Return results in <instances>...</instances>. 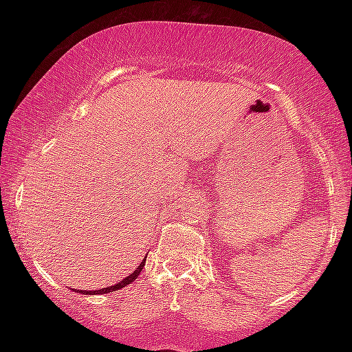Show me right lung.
<instances>
[{
  "instance_id": "add662e5",
  "label": "right lung",
  "mask_w": 352,
  "mask_h": 352,
  "mask_svg": "<svg viewBox=\"0 0 352 352\" xmlns=\"http://www.w3.org/2000/svg\"><path fill=\"white\" fill-rule=\"evenodd\" d=\"M147 258V256H146ZM144 262H146V259L141 262L140 264V267L138 269H136L133 273H130V275L127 276V278H124L121 283H118V284H115V285H110V287H105V289H100V290H83L82 294H88V295H99V294H110V292H115V290H119V289H122V287H126V285H129L130 283H133L136 278H138V275L141 273V270H142V267H144Z\"/></svg>"
}]
</instances>
